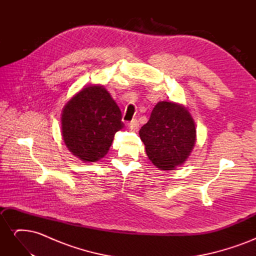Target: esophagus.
I'll use <instances>...</instances> for the list:
<instances>
[{"mask_svg": "<svg viewBox=\"0 0 256 256\" xmlns=\"http://www.w3.org/2000/svg\"><path fill=\"white\" fill-rule=\"evenodd\" d=\"M129 126H130V128H131V129H136V128H138V120L134 118L132 120H131V122H129Z\"/></svg>", "mask_w": 256, "mask_h": 256, "instance_id": "obj_1", "label": "esophagus"}]
</instances>
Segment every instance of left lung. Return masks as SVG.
Masks as SVG:
<instances>
[{"instance_id": "obj_1", "label": "left lung", "mask_w": 256, "mask_h": 256, "mask_svg": "<svg viewBox=\"0 0 256 256\" xmlns=\"http://www.w3.org/2000/svg\"><path fill=\"white\" fill-rule=\"evenodd\" d=\"M147 156L160 170H174L188 159L196 141V124L182 104L159 102L140 129Z\"/></svg>"}]
</instances>
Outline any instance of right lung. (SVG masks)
Returning a JSON list of instances; mask_svg holds the SVG:
<instances>
[{
  "label": "right lung",
  "mask_w": 256,
  "mask_h": 256,
  "mask_svg": "<svg viewBox=\"0 0 256 256\" xmlns=\"http://www.w3.org/2000/svg\"><path fill=\"white\" fill-rule=\"evenodd\" d=\"M62 136L69 152L84 162L104 158L124 127L118 106L102 85H88L65 104Z\"/></svg>",
  "instance_id": "obj_1"
}]
</instances>
